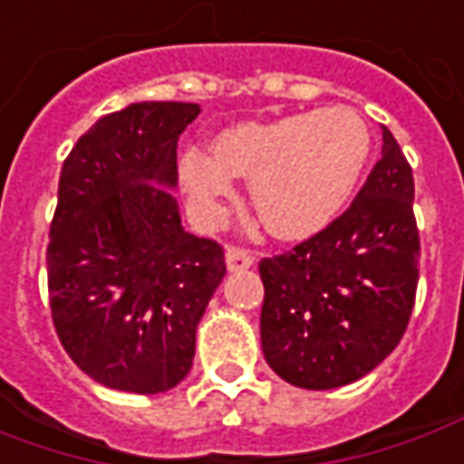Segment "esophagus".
<instances>
[{"label":"esophagus","mask_w":464,"mask_h":464,"mask_svg":"<svg viewBox=\"0 0 464 464\" xmlns=\"http://www.w3.org/2000/svg\"><path fill=\"white\" fill-rule=\"evenodd\" d=\"M226 264L231 272H238V269H248L254 264V254L246 251V248H236V246H228L226 251Z\"/></svg>","instance_id":"esophagus-1"}]
</instances>
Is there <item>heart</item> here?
I'll return each instance as SVG.
<instances>
[{
    "mask_svg": "<svg viewBox=\"0 0 464 464\" xmlns=\"http://www.w3.org/2000/svg\"><path fill=\"white\" fill-rule=\"evenodd\" d=\"M371 152L363 119L348 106L289 113L223 129L213 152L179 154V182L203 213L231 198L236 175H251V206L276 238H304L338 216Z\"/></svg>",
    "mask_w": 464,
    "mask_h": 464,
    "instance_id": "obj_1",
    "label": "heart"
}]
</instances>
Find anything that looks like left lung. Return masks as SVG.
<instances>
[{"mask_svg": "<svg viewBox=\"0 0 464 464\" xmlns=\"http://www.w3.org/2000/svg\"><path fill=\"white\" fill-rule=\"evenodd\" d=\"M261 351L279 378L324 391L371 373L406 333L419 282L414 178L383 126L381 160L351 208L261 258Z\"/></svg>", "mask_w": 464, "mask_h": 464, "instance_id": "1", "label": "left lung"}]
</instances>
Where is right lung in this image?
Masks as SVG:
<instances>
[{
  "label": "right lung",
  "instance_id": "obj_1",
  "mask_svg": "<svg viewBox=\"0 0 464 464\" xmlns=\"http://www.w3.org/2000/svg\"><path fill=\"white\" fill-rule=\"evenodd\" d=\"M198 103L101 116L60 169L47 244L53 324L101 386L162 393L190 373L195 330L226 276L218 241L182 228L178 140Z\"/></svg>",
  "mask_w": 464,
  "mask_h": 464
}]
</instances>
